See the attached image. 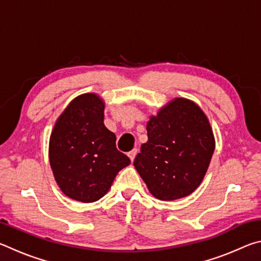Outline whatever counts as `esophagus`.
I'll list each match as a JSON object with an SVG mask.
<instances>
[{
	"label": "esophagus",
	"mask_w": 261,
	"mask_h": 261,
	"mask_svg": "<svg viewBox=\"0 0 261 261\" xmlns=\"http://www.w3.org/2000/svg\"><path fill=\"white\" fill-rule=\"evenodd\" d=\"M137 153H138V149H137V148H134V149H132V151H130V152H129V154H127V155H129V158L131 159V161H134V160H135V158H136V155H137Z\"/></svg>",
	"instance_id": "34e87169"
}]
</instances>
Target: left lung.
<instances>
[{"label": "left lung", "instance_id": "left-lung-1", "mask_svg": "<svg viewBox=\"0 0 261 261\" xmlns=\"http://www.w3.org/2000/svg\"><path fill=\"white\" fill-rule=\"evenodd\" d=\"M135 168L154 197L175 200L192 193L210 166L215 141L210 122L192 101L175 99L147 123Z\"/></svg>", "mask_w": 261, "mask_h": 261}]
</instances>
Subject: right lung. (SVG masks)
<instances>
[{
    "label": "right lung",
    "instance_id": "1",
    "mask_svg": "<svg viewBox=\"0 0 261 261\" xmlns=\"http://www.w3.org/2000/svg\"><path fill=\"white\" fill-rule=\"evenodd\" d=\"M105 103L93 93L70 103L51 132L49 161L62 191L71 199L93 202L112 187L130 159L116 148V136L103 124Z\"/></svg>",
    "mask_w": 261,
    "mask_h": 261
}]
</instances>
